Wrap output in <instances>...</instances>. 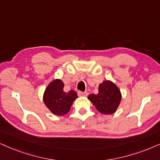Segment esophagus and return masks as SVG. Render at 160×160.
Instances as JSON below:
<instances>
[{
  "label": "esophagus",
  "instance_id": "34e87169",
  "mask_svg": "<svg viewBox=\"0 0 160 160\" xmlns=\"http://www.w3.org/2000/svg\"><path fill=\"white\" fill-rule=\"evenodd\" d=\"M78 95L79 96H88V92H82V91H78Z\"/></svg>",
  "mask_w": 160,
  "mask_h": 160
}]
</instances>
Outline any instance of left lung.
I'll use <instances>...</instances> for the list:
<instances>
[{"mask_svg":"<svg viewBox=\"0 0 160 160\" xmlns=\"http://www.w3.org/2000/svg\"><path fill=\"white\" fill-rule=\"evenodd\" d=\"M88 99L102 114H113L122 100L119 88L110 80L104 81L98 87V94H90Z\"/></svg>","mask_w":160,"mask_h":160,"instance_id":"left-lung-1","label":"left lung"}]
</instances>
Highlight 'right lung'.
<instances>
[{"label":"right lung","instance_id":"obj_1","mask_svg":"<svg viewBox=\"0 0 160 160\" xmlns=\"http://www.w3.org/2000/svg\"><path fill=\"white\" fill-rule=\"evenodd\" d=\"M64 87L62 81L57 78L47 85L43 95L44 104L56 116L66 115L70 111L73 102L78 98L75 90L65 92Z\"/></svg>","mask_w":160,"mask_h":160}]
</instances>
